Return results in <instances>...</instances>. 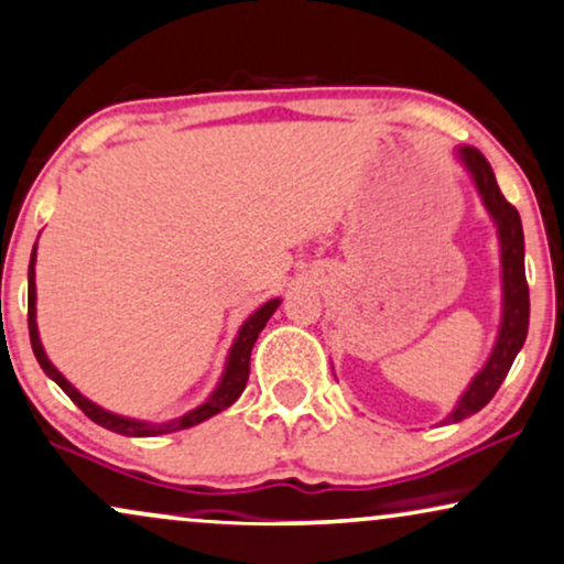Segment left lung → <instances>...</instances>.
Wrapping results in <instances>:
<instances>
[{
    "label": "left lung",
    "mask_w": 564,
    "mask_h": 564,
    "mask_svg": "<svg viewBox=\"0 0 564 564\" xmlns=\"http://www.w3.org/2000/svg\"><path fill=\"white\" fill-rule=\"evenodd\" d=\"M455 156L474 180L478 198H481L484 208L497 227L499 267H502V316H499V332L489 358H486L481 371L470 379L457 405L449 410L442 423H460L463 419H470L495 398L499 384L510 371L512 360H516L520 347L525 343L528 316H531L525 282V240L518 208L505 200L497 185L495 170L486 162L481 151L474 149V145H457Z\"/></svg>",
    "instance_id": "8db88e82"
}]
</instances>
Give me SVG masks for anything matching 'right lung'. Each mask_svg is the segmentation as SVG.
<instances>
[{"mask_svg": "<svg viewBox=\"0 0 564 564\" xmlns=\"http://www.w3.org/2000/svg\"><path fill=\"white\" fill-rule=\"evenodd\" d=\"M280 303H282L280 297H274V301H267L259 311H253V314H250L246 322H242V326L238 329V337H235L232 347H229L225 371H221V377L217 381V387H214V392L208 394V398L200 402V405L187 410V413L180 415V419L151 423V421L128 419V415H117V413H112V410H104L101 405H96V402H90L86 394H80L78 389L69 384V381L62 377L57 368H54L52 360L46 358V350H44V345H41L39 324H36V246H33L31 263H28V332H31L33 356H36L39 366L44 368L46 377L52 381H57L62 392H65L67 398L73 400L75 405H78L90 421L99 423V426H104V429L115 431V434H122V436L172 434V431H183V429L196 426V423H204L206 419H212V415H217V413H221V410H227L229 405H232V402L240 398L242 389H246V384H248L250 350H253L256 339H259L261 329L267 326L271 314L280 308Z\"/></svg>", "mask_w": 564, "mask_h": 564, "instance_id": "add662e5", "label": "right lung"}]
</instances>
